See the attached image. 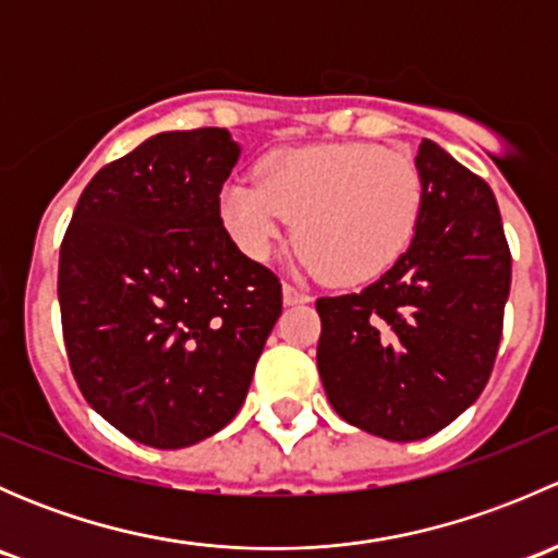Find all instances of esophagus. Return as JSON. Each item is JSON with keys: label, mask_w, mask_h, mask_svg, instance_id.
<instances>
[{"label": "esophagus", "mask_w": 558, "mask_h": 558, "mask_svg": "<svg viewBox=\"0 0 558 558\" xmlns=\"http://www.w3.org/2000/svg\"><path fill=\"white\" fill-rule=\"evenodd\" d=\"M283 302L286 305H302V302H311V296L305 291L294 289L291 283H283Z\"/></svg>", "instance_id": "obj_1"}]
</instances>
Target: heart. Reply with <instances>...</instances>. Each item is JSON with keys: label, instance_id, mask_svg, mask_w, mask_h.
Returning a JSON list of instances; mask_svg holds the SVG:
<instances>
[{"label": "heart", "instance_id": "heart-1", "mask_svg": "<svg viewBox=\"0 0 558 558\" xmlns=\"http://www.w3.org/2000/svg\"><path fill=\"white\" fill-rule=\"evenodd\" d=\"M424 210V180L408 154L369 143L275 150L256 180L232 178L218 216L247 258L264 262L296 218L302 262L331 283H367L399 262Z\"/></svg>", "mask_w": 558, "mask_h": 558}]
</instances>
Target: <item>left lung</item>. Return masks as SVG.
<instances>
[{
    "label": "left lung",
    "mask_w": 558,
    "mask_h": 558,
    "mask_svg": "<svg viewBox=\"0 0 558 558\" xmlns=\"http://www.w3.org/2000/svg\"><path fill=\"white\" fill-rule=\"evenodd\" d=\"M415 167L424 210L408 251L359 294L315 302L331 408L393 442L435 435L481 397L510 294V247L486 180L432 140Z\"/></svg>",
    "instance_id": "1"
}]
</instances>
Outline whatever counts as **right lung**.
<instances>
[{"label": "right lung", "instance_id": "1", "mask_svg": "<svg viewBox=\"0 0 558 558\" xmlns=\"http://www.w3.org/2000/svg\"><path fill=\"white\" fill-rule=\"evenodd\" d=\"M227 129L161 132L83 189L59 253L66 356L86 402L150 448H189L243 408L283 307L218 216Z\"/></svg>", "mask_w": 558, "mask_h": 558}]
</instances>
